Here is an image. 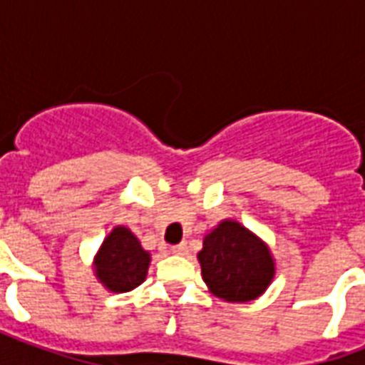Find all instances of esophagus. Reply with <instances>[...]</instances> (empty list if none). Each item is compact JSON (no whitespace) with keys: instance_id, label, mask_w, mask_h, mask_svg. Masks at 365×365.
Instances as JSON below:
<instances>
[{"instance_id":"1","label":"esophagus","mask_w":365,"mask_h":365,"mask_svg":"<svg viewBox=\"0 0 365 365\" xmlns=\"http://www.w3.org/2000/svg\"><path fill=\"white\" fill-rule=\"evenodd\" d=\"M189 252V246L185 242L182 244H178V246H172V254H176V255H187Z\"/></svg>"}]
</instances>
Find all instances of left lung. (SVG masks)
I'll use <instances>...</instances> for the list:
<instances>
[{"instance_id": "obj_1", "label": "left lung", "mask_w": 365, "mask_h": 365, "mask_svg": "<svg viewBox=\"0 0 365 365\" xmlns=\"http://www.w3.org/2000/svg\"><path fill=\"white\" fill-rule=\"evenodd\" d=\"M197 259L210 294L227 303L257 299L277 274L269 244L231 217L205 235Z\"/></svg>"}]
</instances>
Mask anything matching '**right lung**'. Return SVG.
Listing matches in <instances>:
<instances>
[{"label": "right lung", "mask_w": 365, "mask_h": 365, "mask_svg": "<svg viewBox=\"0 0 365 365\" xmlns=\"http://www.w3.org/2000/svg\"><path fill=\"white\" fill-rule=\"evenodd\" d=\"M151 254L125 225H117L100 244L94 255V277L111 294H125L138 288L148 277Z\"/></svg>", "instance_id": "right-lung-1"}]
</instances>
